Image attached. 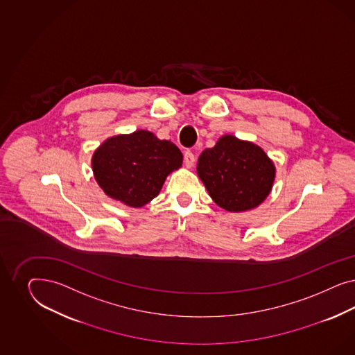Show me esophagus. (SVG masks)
<instances>
[{
    "label": "esophagus",
    "mask_w": 355,
    "mask_h": 355,
    "mask_svg": "<svg viewBox=\"0 0 355 355\" xmlns=\"http://www.w3.org/2000/svg\"><path fill=\"white\" fill-rule=\"evenodd\" d=\"M183 162L186 168H191L195 162V156H193V152L190 150H184V155H183Z\"/></svg>",
    "instance_id": "obj_1"
}]
</instances>
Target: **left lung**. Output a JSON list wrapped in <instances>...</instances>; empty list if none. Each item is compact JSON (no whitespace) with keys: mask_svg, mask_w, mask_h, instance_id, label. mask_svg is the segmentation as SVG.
<instances>
[{"mask_svg":"<svg viewBox=\"0 0 355 355\" xmlns=\"http://www.w3.org/2000/svg\"><path fill=\"white\" fill-rule=\"evenodd\" d=\"M198 175L216 205L229 212H243L268 196L276 168L259 146L224 135L215 147L202 152Z\"/></svg>","mask_w":355,"mask_h":355,"instance_id":"obj_1","label":"left lung"}]
</instances>
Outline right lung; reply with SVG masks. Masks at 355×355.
I'll return each instance as SVG.
<instances>
[{"label": "right lung", "mask_w": 355, "mask_h": 355, "mask_svg": "<svg viewBox=\"0 0 355 355\" xmlns=\"http://www.w3.org/2000/svg\"><path fill=\"white\" fill-rule=\"evenodd\" d=\"M182 152L147 130L105 140L92 156L95 180L109 198L140 208L156 198L166 177L181 168Z\"/></svg>", "instance_id": "right-lung-1"}]
</instances>
